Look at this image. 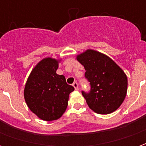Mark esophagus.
Instances as JSON below:
<instances>
[{"label": "esophagus", "instance_id": "34e87169", "mask_svg": "<svg viewBox=\"0 0 146 146\" xmlns=\"http://www.w3.org/2000/svg\"><path fill=\"white\" fill-rule=\"evenodd\" d=\"M73 88H75V90H76V91H78L79 90V87H78V84L76 82H74L73 84Z\"/></svg>", "mask_w": 146, "mask_h": 146}]
</instances>
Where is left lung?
<instances>
[{
  "mask_svg": "<svg viewBox=\"0 0 146 146\" xmlns=\"http://www.w3.org/2000/svg\"><path fill=\"white\" fill-rule=\"evenodd\" d=\"M85 69V77L91 92H82L89 108L98 114L116 111L124 101L127 92V77L123 70L106 54L88 49L76 55Z\"/></svg>",
  "mask_w": 146,
  "mask_h": 146,
  "instance_id": "left-lung-1",
  "label": "left lung"
}]
</instances>
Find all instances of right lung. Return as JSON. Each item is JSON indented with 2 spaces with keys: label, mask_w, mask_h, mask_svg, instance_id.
<instances>
[{
  "label": "right lung",
  "mask_w": 146,
  "mask_h": 146,
  "mask_svg": "<svg viewBox=\"0 0 146 146\" xmlns=\"http://www.w3.org/2000/svg\"><path fill=\"white\" fill-rule=\"evenodd\" d=\"M60 62L51 57L43 58L33 67L25 84L27 106L42 120L59 119L66 110L70 94L74 91L63 75L56 73Z\"/></svg>",
  "instance_id": "add662e5"
}]
</instances>
